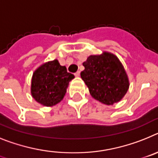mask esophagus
Returning a JSON list of instances; mask_svg holds the SVG:
<instances>
[{
	"label": "esophagus",
	"mask_w": 158,
	"mask_h": 158,
	"mask_svg": "<svg viewBox=\"0 0 158 158\" xmlns=\"http://www.w3.org/2000/svg\"><path fill=\"white\" fill-rule=\"evenodd\" d=\"M79 75H80V71H77L75 73V76H76V77H79Z\"/></svg>",
	"instance_id": "34e87169"
}]
</instances>
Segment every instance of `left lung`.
Masks as SVG:
<instances>
[{
    "label": "left lung",
    "mask_w": 158,
    "mask_h": 158,
    "mask_svg": "<svg viewBox=\"0 0 158 158\" xmlns=\"http://www.w3.org/2000/svg\"><path fill=\"white\" fill-rule=\"evenodd\" d=\"M81 78L93 98L106 105L120 101L129 88V80L118 59L110 53L90 56L83 64Z\"/></svg>",
    "instance_id": "8db88e82"
}]
</instances>
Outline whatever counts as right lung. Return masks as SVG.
Returning <instances> with one entry per match:
<instances>
[{
    "label": "right lung",
    "instance_id": "add662e5",
    "mask_svg": "<svg viewBox=\"0 0 158 158\" xmlns=\"http://www.w3.org/2000/svg\"><path fill=\"white\" fill-rule=\"evenodd\" d=\"M75 76L55 60L40 66L31 79V95L36 102L46 106L56 105L65 95L69 82Z\"/></svg>",
    "mask_w": 158,
    "mask_h": 158
}]
</instances>
